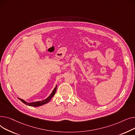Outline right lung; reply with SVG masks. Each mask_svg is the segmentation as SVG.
Masks as SVG:
<instances>
[{
	"mask_svg": "<svg viewBox=\"0 0 135 135\" xmlns=\"http://www.w3.org/2000/svg\"><path fill=\"white\" fill-rule=\"evenodd\" d=\"M57 85L55 86V87L54 88V89H53V90L52 91V93L47 98V99H46L44 100H42V101H36V102H27L26 101H25L24 100L22 99H20L18 98L19 100H20L24 104L28 105V106H33V107H37V106H40L41 105H43L44 104H47V103H48L51 100V99L53 98V97L54 95V94L56 92L57 90Z\"/></svg>",
	"mask_w": 135,
	"mask_h": 135,
	"instance_id": "1",
	"label": "right lung"
}]
</instances>
